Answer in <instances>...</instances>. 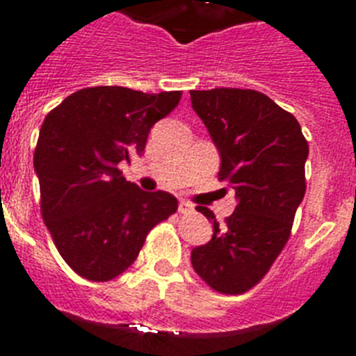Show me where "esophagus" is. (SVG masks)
Wrapping results in <instances>:
<instances>
[{"label":"esophagus","instance_id":"34e87169","mask_svg":"<svg viewBox=\"0 0 356 356\" xmlns=\"http://www.w3.org/2000/svg\"><path fill=\"white\" fill-rule=\"evenodd\" d=\"M194 210V205L193 203H188V201H180L178 203V212L180 213H188V212H193Z\"/></svg>","mask_w":356,"mask_h":356}]
</instances>
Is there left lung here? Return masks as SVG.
<instances>
[{
  "label": "left lung",
  "mask_w": 356,
  "mask_h": 356,
  "mask_svg": "<svg viewBox=\"0 0 356 356\" xmlns=\"http://www.w3.org/2000/svg\"><path fill=\"white\" fill-rule=\"evenodd\" d=\"M193 108L221 155L219 180L235 191V212L191 253L194 271L213 291L242 294L259 284L291 237L303 201L308 143L300 122L271 97L251 89L191 90Z\"/></svg>",
  "instance_id": "obj_1"
}]
</instances>
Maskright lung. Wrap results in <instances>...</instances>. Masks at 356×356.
I'll use <instances>...</instances> for the list:
<instances>
[{
    "mask_svg": "<svg viewBox=\"0 0 356 356\" xmlns=\"http://www.w3.org/2000/svg\"><path fill=\"white\" fill-rule=\"evenodd\" d=\"M180 97V90L89 87L44 119L33 155L40 213L62 259L81 278L108 282L127 271L149 229L178 209L172 194L144 193L124 180L119 162L143 155L151 127Z\"/></svg>",
    "mask_w": 356,
    "mask_h": 356,
    "instance_id": "obj_1",
    "label": "right lung"
}]
</instances>
